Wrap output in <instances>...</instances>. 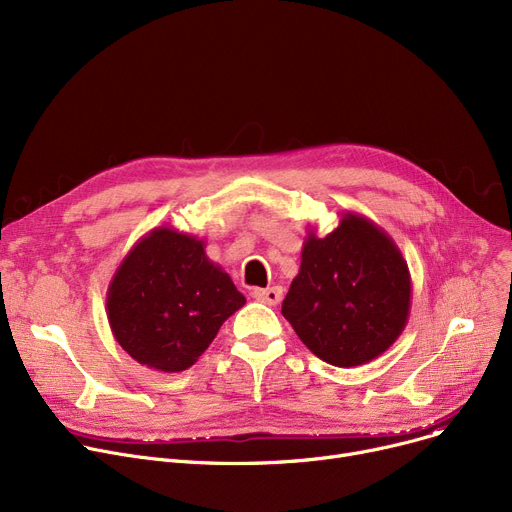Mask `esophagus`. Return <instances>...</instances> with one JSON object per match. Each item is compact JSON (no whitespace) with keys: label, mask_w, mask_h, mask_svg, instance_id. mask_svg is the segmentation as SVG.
<instances>
[{"label":"esophagus","mask_w":512,"mask_h":512,"mask_svg":"<svg viewBox=\"0 0 512 512\" xmlns=\"http://www.w3.org/2000/svg\"><path fill=\"white\" fill-rule=\"evenodd\" d=\"M253 297L265 305H278L282 301V288L272 286V288H255Z\"/></svg>","instance_id":"obj_1"}]
</instances>
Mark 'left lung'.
Wrapping results in <instances>:
<instances>
[{
  "label": "left lung",
  "instance_id": "8db88e82",
  "mask_svg": "<svg viewBox=\"0 0 512 512\" xmlns=\"http://www.w3.org/2000/svg\"><path fill=\"white\" fill-rule=\"evenodd\" d=\"M409 311V265L378 224L344 211L328 236L307 230L282 315L315 357L336 367L378 359L405 330Z\"/></svg>",
  "mask_w": 512,
  "mask_h": 512
}]
</instances>
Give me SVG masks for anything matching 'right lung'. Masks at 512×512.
Returning <instances> with one entry per match:
<instances>
[{
  "label": "right lung",
  "instance_id": "add662e5",
  "mask_svg": "<svg viewBox=\"0 0 512 512\" xmlns=\"http://www.w3.org/2000/svg\"><path fill=\"white\" fill-rule=\"evenodd\" d=\"M247 299L205 240L159 226L139 238L107 288V321L124 351L145 367L178 373L197 363L224 321Z\"/></svg>",
  "mask_w": 512,
  "mask_h": 512
}]
</instances>
